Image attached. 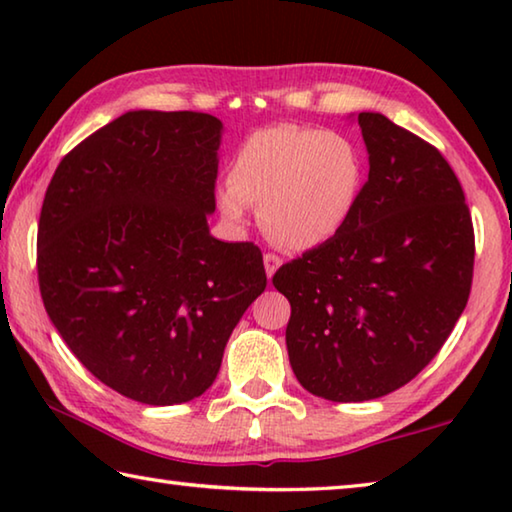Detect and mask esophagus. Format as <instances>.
I'll list each match as a JSON object with an SVG mask.
<instances>
[{"label":"esophagus","mask_w":512,"mask_h":512,"mask_svg":"<svg viewBox=\"0 0 512 512\" xmlns=\"http://www.w3.org/2000/svg\"><path fill=\"white\" fill-rule=\"evenodd\" d=\"M280 264H282V259L277 257L275 253H266V255H264V268H266L268 280H271L273 273L277 271V268H280Z\"/></svg>","instance_id":"obj_1"}]
</instances>
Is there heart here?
I'll return each instance as SVG.
<instances>
[{"mask_svg":"<svg viewBox=\"0 0 512 512\" xmlns=\"http://www.w3.org/2000/svg\"><path fill=\"white\" fill-rule=\"evenodd\" d=\"M363 187V158L348 135L296 124L262 128L239 146L219 205L241 223L259 205L268 237L287 250H314L345 230Z\"/></svg>","mask_w":512,"mask_h":512,"instance_id":"1","label":"heart"}]
</instances>
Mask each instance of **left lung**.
<instances>
[{
	"label": "left lung",
	"mask_w": 512,
	"mask_h": 512,
	"mask_svg": "<svg viewBox=\"0 0 512 512\" xmlns=\"http://www.w3.org/2000/svg\"><path fill=\"white\" fill-rule=\"evenodd\" d=\"M357 124L370 171L350 223L273 275L291 302V368L332 402L409 384L452 334L474 271L472 216L440 151L379 112Z\"/></svg>",
	"instance_id": "1"
}]
</instances>
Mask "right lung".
Returning <instances> with one entry per match:
<instances>
[{"label":"right lung","mask_w":512,"mask_h":512,"mask_svg":"<svg viewBox=\"0 0 512 512\" xmlns=\"http://www.w3.org/2000/svg\"><path fill=\"white\" fill-rule=\"evenodd\" d=\"M223 124L131 110L60 160L38 223L51 323L112 391L151 406L203 395L266 289L262 250L210 235Z\"/></svg>","instance_id":"1"}]
</instances>
